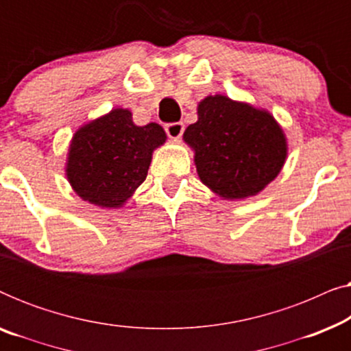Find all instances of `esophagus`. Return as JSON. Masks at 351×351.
Masks as SVG:
<instances>
[{"mask_svg": "<svg viewBox=\"0 0 351 351\" xmlns=\"http://www.w3.org/2000/svg\"><path fill=\"white\" fill-rule=\"evenodd\" d=\"M184 123L176 121V123H167L165 124V131L171 138H179L182 134H184Z\"/></svg>", "mask_w": 351, "mask_h": 351, "instance_id": "obj_1", "label": "esophagus"}]
</instances>
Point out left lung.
<instances>
[{"label":"left lung","instance_id":"obj_1","mask_svg":"<svg viewBox=\"0 0 351 351\" xmlns=\"http://www.w3.org/2000/svg\"><path fill=\"white\" fill-rule=\"evenodd\" d=\"M195 150L201 182L228 199L263 190L286 160L285 134L270 113L209 95L198 107V121L184 134Z\"/></svg>","mask_w":351,"mask_h":351}]
</instances>
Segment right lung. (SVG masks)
Segmentation results:
<instances>
[{
    "instance_id": "right-lung-1",
    "label": "right lung",
    "mask_w": 351,
    "mask_h": 351,
    "mask_svg": "<svg viewBox=\"0 0 351 351\" xmlns=\"http://www.w3.org/2000/svg\"><path fill=\"white\" fill-rule=\"evenodd\" d=\"M165 141L160 124L136 126L129 110L117 108L75 134L66 176L83 199L118 208L145 180L152 152Z\"/></svg>"
}]
</instances>
